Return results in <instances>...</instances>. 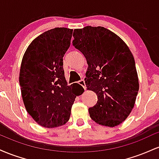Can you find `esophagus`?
I'll return each mask as SVG.
<instances>
[{
    "mask_svg": "<svg viewBox=\"0 0 159 159\" xmlns=\"http://www.w3.org/2000/svg\"><path fill=\"white\" fill-rule=\"evenodd\" d=\"M78 84H79L82 87H83L84 90H86V84H85V81H84V80H81V81H78Z\"/></svg>",
    "mask_w": 159,
    "mask_h": 159,
    "instance_id": "34e87169",
    "label": "esophagus"
}]
</instances>
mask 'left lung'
<instances>
[{
  "instance_id": "left-lung-1",
  "label": "left lung",
  "mask_w": 159,
  "mask_h": 159,
  "mask_svg": "<svg viewBox=\"0 0 159 159\" xmlns=\"http://www.w3.org/2000/svg\"><path fill=\"white\" fill-rule=\"evenodd\" d=\"M73 37L72 45L88 63L87 90L98 97L96 105L89 108L91 119L116 126L131 113L139 90L134 57L119 36L103 27L75 29Z\"/></svg>"
}]
</instances>
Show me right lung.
Here are the masks:
<instances>
[{
  "label": "right lung",
  "instance_id": "obj_1",
  "mask_svg": "<svg viewBox=\"0 0 159 159\" xmlns=\"http://www.w3.org/2000/svg\"><path fill=\"white\" fill-rule=\"evenodd\" d=\"M73 30L56 27L33 40L24 54L19 84L25 108L38 124L54 128L69 120L76 96L84 89L68 86L63 57L70 46Z\"/></svg>",
  "mask_w": 159,
  "mask_h": 159
}]
</instances>
